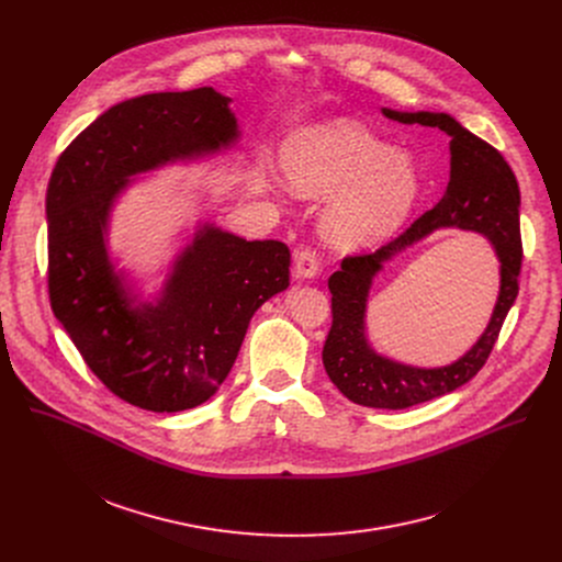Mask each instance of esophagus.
<instances>
[{"instance_id": "1", "label": "esophagus", "mask_w": 562, "mask_h": 562, "mask_svg": "<svg viewBox=\"0 0 562 562\" xmlns=\"http://www.w3.org/2000/svg\"><path fill=\"white\" fill-rule=\"evenodd\" d=\"M319 271V265H317V256L308 249L304 251H295L293 256V276L297 280H313Z\"/></svg>"}]
</instances>
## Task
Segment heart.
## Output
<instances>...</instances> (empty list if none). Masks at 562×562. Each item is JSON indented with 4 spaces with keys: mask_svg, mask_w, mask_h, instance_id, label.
Wrapping results in <instances>:
<instances>
[{
    "mask_svg": "<svg viewBox=\"0 0 562 562\" xmlns=\"http://www.w3.org/2000/svg\"><path fill=\"white\" fill-rule=\"evenodd\" d=\"M284 178L300 198H330L323 235L338 249H364L403 224L420 195L414 157L353 120H329L295 131L282 155Z\"/></svg>",
    "mask_w": 562,
    "mask_h": 562,
    "instance_id": "heart-1",
    "label": "heart"
}]
</instances>
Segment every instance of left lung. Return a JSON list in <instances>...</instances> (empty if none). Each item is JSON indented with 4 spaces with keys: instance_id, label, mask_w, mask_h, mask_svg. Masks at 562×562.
Instances as JSON below:
<instances>
[{
    "instance_id": "1",
    "label": "left lung",
    "mask_w": 562,
    "mask_h": 562,
    "mask_svg": "<svg viewBox=\"0 0 562 562\" xmlns=\"http://www.w3.org/2000/svg\"><path fill=\"white\" fill-rule=\"evenodd\" d=\"M382 115L400 124L440 128L449 135V184L442 200L403 235L371 256L345 258L340 271L329 278L334 323L323 362L331 382L351 403L373 409H407L456 391L487 362L518 295L520 191L505 157L451 115L393 109H382ZM440 227L471 229L485 236L497 254L502 284L486 331L458 361L442 368H416L393 361L370 345L366 331L368 293L386 261Z\"/></svg>"
}]
</instances>
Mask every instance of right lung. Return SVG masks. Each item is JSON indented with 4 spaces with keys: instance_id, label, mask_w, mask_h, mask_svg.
Masks as SVG:
<instances>
[{
    "instance_id": "obj_1",
    "label": "right lung",
    "mask_w": 562,
    "mask_h": 562,
    "mask_svg": "<svg viewBox=\"0 0 562 562\" xmlns=\"http://www.w3.org/2000/svg\"><path fill=\"white\" fill-rule=\"evenodd\" d=\"M231 98L211 87L104 111L61 153L46 193L48 293L91 371L126 403L193 409L226 380L254 313L289 286L278 239L200 217L153 293L111 254V220L142 176L243 150Z\"/></svg>"
}]
</instances>
